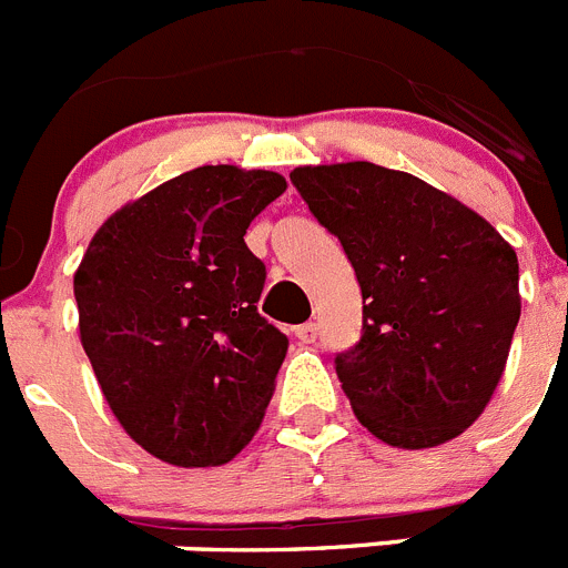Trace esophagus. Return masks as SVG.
Listing matches in <instances>:
<instances>
[{
  "mask_svg": "<svg viewBox=\"0 0 568 568\" xmlns=\"http://www.w3.org/2000/svg\"><path fill=\"white\" fill-rule=\"evenodd\" d=\"M295 338H298L301 344H315V341H318V324L307 321V324L295 327Z\"/></svg>",
  "mask_w": 568,
  "mask_h": 568,
  "instance_id": "esophagus-1",
  "label": "esophagus"
}]
</instances>
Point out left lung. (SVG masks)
Segmentation results:
<instances>
[{"label":"left lung","instance_id":"obj_1","mask_svg":"<svg viewBox=\"0 0 568 568\" xmlns=\"http://www.w3.org/2000/svg\"><path fill=\"white\" fill-rule=\"evenodd\" d=\"M290 182L358 278L361 338L335 355L358 420L400 449L458 438L509 358L515 250L475 210L400 170L321 164L295 168Z\"/></svg>","mask_w":568,"mask_h":568}]
</instances>
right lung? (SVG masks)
Listing matches in <instances>:
<instances>
[{"label": "right lung", "instance_id": "obj_1", "mask_svg": "<svg viewBox=\"0 0 568 568\" xmlns=\"http://www.w3.org/2000/svg\"><path fill=\"white\" fill-rule=\"evenodd\" d=\"M284 190L270 170L195 168L110 215L79 264L99 386L130 438L168 464H227L273 398L290 341L258 315L267 267L244 233Z\"/></svg>", "mask_w": 568, "mask_h": 568}]
</instances>
